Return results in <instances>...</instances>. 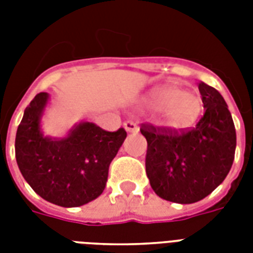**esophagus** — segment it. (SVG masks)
Segmentation results:
<instances>
[{
    "label": "esophagus",
    "instance_id": "34e87169",
    "mask_svg": "<svg viewBox=\"0 0 253 253\" xmlns=\"http://www.w3.org/2000/svg\"><path fill=\"white\" fill-rule=\"evenodd\" d=\"M123 126H125L127 132H138L139 131V127L136 126V123L132 122V121H126V122L123 123Z\"/></svg>",
    "mask_w": 253,
    "mask_h": 253
}]
</instances>
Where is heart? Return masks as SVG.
<instances>
[{"mask_svg":"<svg viewBox=\"0 0 253 253\" xmlns=\"http://www.w3.org/2000/svg\"><path fill=\"white\" fill-rule=\"evenodd\" d=\"M148 103L155 110L164 111L167 125L177 128L192 125L202 109V102L196 94L188 93L177 85L158 87L151 93Z\"/></svg>","mask_w":253,"mask_h":253,"instance_id":"heart-1","label":"heart"}]
</instances>
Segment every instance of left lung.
Instances as JSON below:
<instances>
[{"label": "left lung", "instance_id": "left-lung-1", "mask_svg": "<svg viewBox=\"0 0 253 253\" xmlns=\"http://www.w3.org/2000/svg\"><path fill=\"white\" fill-rule=\"evenodd\" d=\"M205 113L194 127L143 123L147 139L146 173L160 198L194 204L223 182L235 158L236 132L231 113L220 93L198 84Z\"/></svg>", "mask_w": 253, "mask_h": 253}]
</instances>
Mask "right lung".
Masks as SVG:
<instances>
[{"mask_svg":"<svg viewBox=\"0 0 253 253\" xmlns=\"http://www.w3.org/2000/svg\"><path fill=\"white\" fill-rule=\"evenodd\" d=\"M47 101L48 94L42 91L26 107L15 136L17 164L43 200L76 208L101 196L109 166L127 132L122 127L111 132L84 122L67 138H45L41 131V117Z\"/></svg>","mask_w":253,"mask_h":253,"instance_id":"1","label":"right lung"}]
</instances>
